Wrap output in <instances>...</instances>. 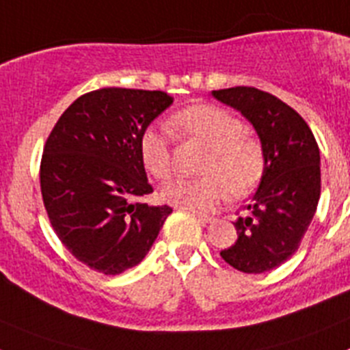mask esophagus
<instances>
[{"instance_id":"obj_1","label":"esophagus","mask_w":350,"mask_h":350,"mask_svg":"<svg viewBox=\"0 0 350 350\" xmlns=\"http://www.w3.org/2000/svg\"><path fill=\"white\" fill-rule=\"evenodd\" d=\"M175 208H178V210H185V212H189V213H193L194 217H198V221H202V222H210L212 221V215H206V213H203V212H198V210H193V208H187V206H175Z\"/></svg>"}]
</instances>
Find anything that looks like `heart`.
Returning a JSON list of instances; mask_svg holds the SVG:
<instances>
[{"mask_svg": "<svg viewBox=\"0 0 350 350\" xmlns=\"http://www.w3.org/2000/svg\"><path fill=\"white\" fill-rule=\"evenodd\" d=\"M168 126L175 135L208 147L200 166L203 177L177 178L163 189L166 202L193 210H215L228 196L243 198L259 184L265 172L261 142L245 133L242 120L215 105H194L173 113ZM140 157L154 178L168 180L175 157L166 133L148 128L140 137Z\"/></svg>", "mask_w": 350, "mask_h": 350, "instance_id": "obj_1", "label": "heart"}]
</instances>
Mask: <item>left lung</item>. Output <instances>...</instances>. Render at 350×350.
Instances as JSON below:
<instances>
[{"label":"left lung","instance_id":"obj_1","mask_svg":"<svg viewBox=\"0 0 350 350\" xmlns=\"http://www.w3.org/2000/svg\"><path fill=\"white\" fill-rule=\"evenodd\" d=\"M212 94L250 120L265 150L261 184L221 258L243 273L273 270L298 250L317 210L319 147L303 117L270 92L238 85Z\"/></svg>","mask_w":350,"mask_h":350}]
</instances>
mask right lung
I'll return each instance as SVG.
<instances>
[{
	"instance_id": "1",
	"label": "right lung",
	"mask_w": 350,
	"mask_h": 350,
	"mask_svg": "<svg viewBox=\"0 0 350 350\" xmlns=\"http://www.w3.org/2000/svg\"><path fill=\"white\" fill-rule=\"evenodd\" d=\"M172 101L163 91H91L64 110L45 142L43 205L61 243L91 270L119 275L137 267L172 213L140 202L154 191L140 137Z\"/></svg>"
}]
</instances>
